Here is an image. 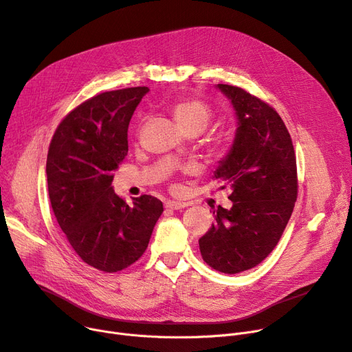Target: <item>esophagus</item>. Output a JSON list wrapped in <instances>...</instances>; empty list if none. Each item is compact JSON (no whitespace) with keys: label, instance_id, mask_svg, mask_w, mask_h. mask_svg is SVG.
I'll return each mask as SVG.
<instances>
[{"label":"esophagus","instance_id":"esophagus-1","mask_svg":"<svg viewBox=\"0 0 352 352\" xmlns=\"http://www.w3.org/2000/svg\"><path fill=\"white\" fill-rule=\"evenodd\" d=\"M188 204L186 202H177V201H166L165 202V208L168 210H181V208H186Z\"/></svg>","mask_w":352,"mask_h":352}]
</instances>
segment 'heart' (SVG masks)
<instances>
[{
	"instance_id": "1",
	"label": "heart",
	"mask_w": 352,
	"mask_h": 352,
	"mask_svg": "<svg viewBox=\"0 0 352 352\" xmlns=\"http://www.w3.org/2000/svg\"><path fill=\"white\" fill-rule=\"evenodd\" d=\"M171 109L177 121L186 128L187 131H191V129L202 131V129L210 125V122L214 118V111L211 105L198 98H178L173 102Z\"/></svg>"
}]
</instances>
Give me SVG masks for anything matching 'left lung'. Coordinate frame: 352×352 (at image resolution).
Masks as SVG:
<instances>
[{
  "mask_svg": "<svg viewBox=\"0 0 352 352\" xmlns=\"http://www.w3.org/2000/svg\"><path fill=\"white\" fill-rule=\"evenodd\" d=\"M231 100L238 129L214 178L230 190L232 207H218L214 224L199 238L211 268L238 274L263 263L278 244L298 195L297 158L276 111L245 89L218 84Z\"/></svg>",
  "mask_w": 352,
  "mask_h": 352,
  "instance_id": "obj_1",
  "label": "left lung"
}]
</instances>
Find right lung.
Listing matches in <instances>:
<instances>
[{
	"mask_svg": "<svg viewBox=\"0 0 352 352\" xmlns=\"http://www.w3.org/2000/svg\"><path fill=\"white\" fill-rule=\"evenodd\" d=\"M148 91H105L81 102L60 122L48 148L54 215L81 260L104 272L138 261L164 211L160 199L145 194L129 207L111 187L128 153L129 120Z\"/></svg>",
	"mask_w": 352,
	"mask_h": 352,
	"instance_id": "right-lung-1",
	"label": "right lung"
}]
</instances>
